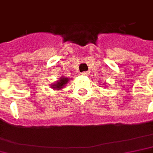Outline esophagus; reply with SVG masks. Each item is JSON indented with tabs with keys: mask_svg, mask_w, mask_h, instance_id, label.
Wrapping results in <instances>:
<instances>
[{
	"mask_svg": "<svg viewBox=\"0 0 153 153\" xmlns=\"http://www.w3.org/2000/svg\"><path fill=\"white\" fill-rule=\"evenodd\" d=\"M81 74H82V75H88L89 73H88V72H83V73H81Z\"/></svg>",
	"mask_w": 153,
	"mask_h": 153,
	"instance_id": "1",
	"label": "esophagus"
}]
</instances>
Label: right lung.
<instances>
[{"label":"right lung","mask_w":153,"mask_h":153,"mask_svg":"<svg viewBox=\"0 0 153 153\" xmlns=\"http://www.w3.org/2000/svg\"><path fill=\"white\" fill-rule=\"evenodd\" d=\"M68 82V79L66 77H63V78H60V79H59L58 81L56 82V84H53V89H56V90H59L61 89L64 85H66Z\"/></svg>","instance_id":"obj_1"}]
</instances>
